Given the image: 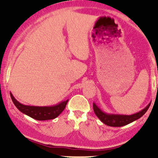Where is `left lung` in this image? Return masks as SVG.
Wrapping results in <instances>:
<instances>
[{
	"mask_svg": "<svg viewBox=\"0 0 158 158\" xmlns=\"http://www.w3.org/2000/svg\"><path fill=\"white\" fill-rule=\"evenodd\" d=\"M150 104L149 103L143 109L135 114L127 115V114H109L101 110L95 103H93V109L95 114L100 120L106 125L113 127H120L139 119L147 112Z\"/></svg>",
	"mask_w": 158,
	"mask_h": 158,
	"instance_id": "8db88e82",
	"label": "left lung"
}]
</instances>
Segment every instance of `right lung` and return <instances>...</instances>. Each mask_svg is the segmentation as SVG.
Wrapping results in <instances>:
<instances>
[{
    "instance_id": "add662e5",
    "label": "right lung",
    "mask_w": 158,
    "mask_h": 158,
    "mask_svg": "<svg viewBox=\"0 0 158 158\" xmlns=\"http://www.w3.org/2000/svg\"><path fill=\"white\" fill-rule=\"evenodd\" d=\"M10 96L13 103L20 112L38 120L55 119L64 110L69 101V100H66L65 101L60 102L58 104L51 106H35L22 104L17 101L11 92Z\"/></svg>"
}]
</instances>
